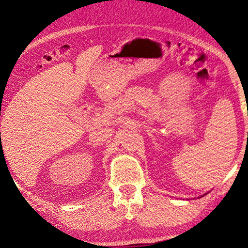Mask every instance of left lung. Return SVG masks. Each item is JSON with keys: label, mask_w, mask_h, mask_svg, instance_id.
Wrapping results in <instances>:
<instances>
[{"label": "left lung", "mask_w": 248, "mask_h": 248, "mask_svg": "<svg viewBox=\"0 0 248 248\" xmlns=\"http://www.w3.org/2000/svg\"><path fill=\"white\" fill-rule=\"evenodd\" d=\"M205 195H206V194H204V195H203V196H205ZM201 197H202V196H201ZM201 197H200V199H201Z\"/></svg>", "instance_id": "1"}]
</instances>
